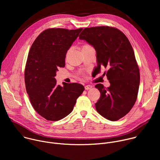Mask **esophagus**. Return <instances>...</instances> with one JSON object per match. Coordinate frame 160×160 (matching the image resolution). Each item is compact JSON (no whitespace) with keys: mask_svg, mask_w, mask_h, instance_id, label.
Listing matches in <instances>:
<instances>
[{"mask_svg":"<svg viewBox=\"0 0 160 160\" xmlns=\"http://www.w3.org/2000/svg\"><path fill=\"white\" fill-rule=\"evenodd\" d=\"M92 88V86L90 85H85V90H90Z\"/></svg>","mask_w":160,"mask_h":160,"instance_id":"esophagus-1","label":"esophagus"}]
</instances>
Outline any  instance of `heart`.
I'll return each instance as SVG.
<instances>
[{"mask_svg": "<svg viewBox=\"0 0 160 160\" xmlns=\"http://www.w3.org/2000/svg\"><path fill=\"white\" fill-rule=\"evenodd\" d=\"M90 48H92V47L90 46V45H88V44H84L83 46H82V51H83V50H87V49H90ZM70 52V51H68V53H67V55H66V56H68V55L69 54V52Z\"/></svg>", "mask_w": 160, "mask_h": 160, "instance_id": "b5f03b06", "label": "heart"}]
</instances>
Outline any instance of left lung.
I'll return each instance as SVG.
<instances>
[{"mask_svg": "<svg viewBox=\"0 0 160 160\" xmlns=\"http://www.w3.org/2000/svg\"><path fill=\"white\" fill-rule=\"evenodd\" d=\"M79 39L86 41L96 51L97 66L107 69L110 86L96 85L101 93L95 104L97 111L111 121L122 118L131 110L138 98L140 73L132 45L123 33L109 27L83 29Z\"/></svg>", "mask_w": 160, "mask_h": 160, "instance_id": "1", "label": "left lung"}]
</instances>
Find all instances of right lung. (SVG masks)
<instances>
[{
  "instance_id": "obj_1",
  "label": "right lung",
  "mask_w": 160,
  "mask_h": 160,
  "mask_svg": "<svg viewBox=\"0 0 160 160\" xmlns=\"http://www.w3.org/2000/svg\"><path fill=\"white\" fill-rule=\"evenodd\" d=\"M82 28H51L42 32L30 48L25 71L27 94L34 109L49 121H58L73 111L84 87L77 83L57 85L55 76Z\"/></svg>"
}]
</instances>
